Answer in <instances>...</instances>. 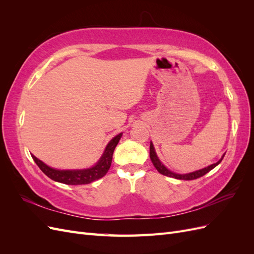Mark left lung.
Returning <instances> with one entry per match:
<instances>
[{"label":"left lung","mask_w":254,"mask_h":254,"mask_svg":"<svg viewBox=\"0 0 254 254\" xmlns=\"http://www.w3.org/2000/svg\"><path fill=\"white\" fill-rule=\"evenodd\" d=\"M226 155V153H225ZM225 155L222 156V158L218 161V162L214 163L210 166H207L205 168H202V170H199V171H196L194 173H190V174H184V175H179V174H175L173 172H171L170 170H167V168L160 162L159 158L157 157V153L155 151V148H153V145L152 143L150 142V147H149V156H150V160L151 162L153 164V166H155L157 168V171L162 174L164 176H167V177H172V178H175V179H179V180H194V179H197V178H200V177L204 176L206 173H209L211 170H213L214 167H216L220 162L221 160L224 159Z\"/></svg>","instance_id":"obj_1"}]
</instances>
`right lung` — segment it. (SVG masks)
Instances as JSON below:
<instances>
[{"label": "right lung", "mask_w": 254, "mask_h": 254, "mask_svg": "<svg viewBox=\"0 0 254 254\" xmlns=\"http://www.w3.org/2000/svg\"><path fill=\"white\" fill-rule=\"evenodd\" d=\"M122 133L114 136L113 139L107 145V147L103 153L102 158L99 159L98 162L88 170H79V171H59L52 168L44 164L42 161L37 159L32 155L36 164L39 166L40 170L47 175L49 178L54 181L60 183L68 184V186H78V184H89L95 180L103 178V177L109 171L112 162L113 151L117 147L119 141L121 140Z\"/></svg>", "instance_id": "obj_1"}]
</instances>
